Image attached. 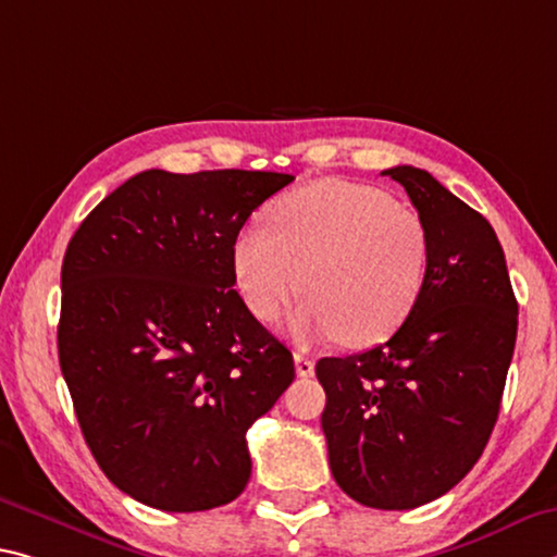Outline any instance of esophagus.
<instances>
[{
    "label": "esophagus",
    "mask_w": 557,
    "mask_h": 557,
    "mask_svg": "<svg viewBox=\"0 0 557 557\" xmlns=\"http://www.w3.org/2000/svg\"><path fill=\"white\" fill-rule=\"evenodd\" d=\"M295 369L297 376H312L314 374V361L305 355H295Z\"/></svg>",
    "instance_id": "1"
}]
</instances>
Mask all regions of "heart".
I'll return each mask as SVG.
<instances>
[{"mask_svg": "<svg viewBox=\"0 0 557 557\" xmlns=\"http://www.w3.org/2000/svg\"><path fill=\"white\" fill-rule=\"evenodd\" d=\"M429 255V231L411 208L372 185L320 181L272 202L268 231L235 237L233 272L258 320L277 322L305 293L299 337L369 347L417 307Z\"/></svg>", "mask_w": 557, "mask_h": 557, "instance_id": "1", "label": "heart"}]
</instances>
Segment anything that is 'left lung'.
I'll return each mask as SVG.
<instances>
[{
	"mask_svg": "<svg viewBox=\"0 0 557 557\" xmlns=\"http://www.w3.org/2000/svg\"><path fill=\"white\" fill-rule=\"evenodd\" d=\"M401 183L429 231L426 285L389 342L324 357L322 431L339 488L361 506L409 510L454 488L496 426L518 302L488 220L413 165Z\"/></svg>",
	"mask_w": 557,
	"mask_h": 557,
	"instance_id": "left-lung-1",
	"label": "left lung"
}]
</instances>
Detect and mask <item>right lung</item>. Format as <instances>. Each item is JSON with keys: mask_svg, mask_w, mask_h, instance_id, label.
I'll list each match as a JSON object with an SVG mask.
<instances>
[{"mask_svg": "<svg viewBox=\"0 0 557 557\" xmlns=\"http://www.w3.org/2000/svg\"><path fill=\"white\" fill-rule=\"evenodd\" d=\"M293 181L153 168L106 196L66 247L61 374L106 479L146 506L210 510L250 481L245 434L295 361L233 289V245Z\"/></svg>", "mask_w": 557, "mask_h": 557, "instance_id": "right-lung-1", "label": "right lung"}]
</instances>
